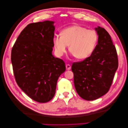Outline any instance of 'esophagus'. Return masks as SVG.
Returning <instances> with one entry per match:
<instances>
[{
  "instance_id": "esophagus-1",
  "label": "esophagus",
  "mask_w": 128,
  "mask_h": 128,
  "mask_svg": "<svg viewBox=\"0 0 128 128\" xmlns=\"http://www.w3.org/2000/svg\"><path fill=\"white\" fill-rule=\"evenodd\" d=\"M66 67L67 70H70L71 69V66L69 64H67L66 65Z\"/></svg>"
}]
</instances>
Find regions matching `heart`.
Segmentation results:
<instances>
[{
  "label": "heart",
  "mask_w": 128,
  "mask_h": 128,
  "mask_svg": "<svg viewBox=\"0 0 128 128\" xmlns=\"http://www.w3.org/2000/svg\"><path fill=\"white\" fill-rule=\"evenodd\" d=\"M97 33L93 29H87L80 26H73L64 29L61 34H56L53 38L55 52L62 56L69 50L78 59L88 57L94 51L97 44Z\"/></svg>",
  "instance_id": "1"
}]
</instances>
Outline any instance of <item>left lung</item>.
Returning <instances> with one entry per match:
<instances>
[{
  "instance_id": "1",
  "label": "left lung",
  "mask_w": 128,
  "mask_h": 128,
  "mask_svg": "<svg viewBox=\"0 0 128 128\" xmlns=\"http://www.w3.org/2000/svg\"><path fill=\"white\" fill-rule=\"evenodd\" d=\"M95 29L98 40L94 51L83 61L73 62L72 66L77 93L89 101L107 94L118 65L116 50L110 34L100 26Z\"/></svg>"
}]
</instances>
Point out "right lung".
<instances>
[{
	"label": "right lung",
	"mask_w": 128,
	"mask_h": 128,
	"mask_svg": "<svg viewBox=\"0 0 128 128\" xmlns=\"http://www.w3.org/2000/svg\"><path fill=\"white\" fill-rule=\"evenodd\" d=\"M54 22L29 24L17 38L11 62L18 86L37 102H47L56 93L57 80L66 70L64 61L54 57Z\"/></svg>",
	"instance_id": "add662e5"
}]
</instances>
